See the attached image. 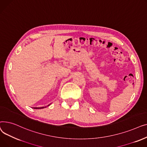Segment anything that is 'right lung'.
Returning <instances> with one entry per match:
<instances>
[{"label": "right lung", "mask_w": 147, "mask_h": 147, "mask_svg": "<svg viewBox=\"0 0 147 147\" xmlns=\"http://www.w3.org/2000/svg\"><path fill=\"white\" fill-rule=\"evenodd\" d=\"M49 105H50V104H49V105H48V106H49ZM43 108H45V107H40V108H38H38H37V107H34V109H43Z\"/></svg>", "instance_id": "add662e5"}]
</instances>
